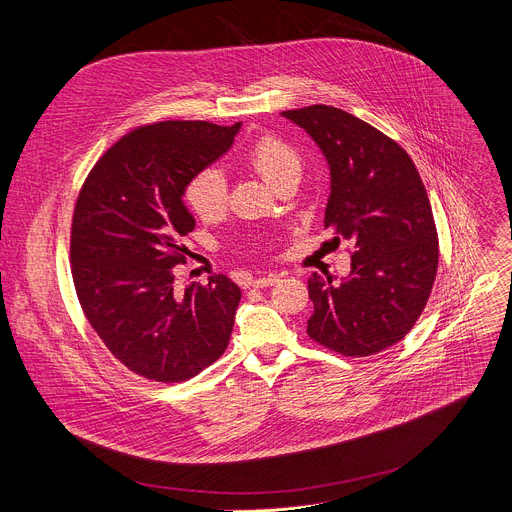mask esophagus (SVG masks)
<instances>
[{
  "instance_id": "esophagus-1",
  "label": "esophagus",
  "mask_w": 512,
  "mask_h": 512,
  "mask_svg": "<svg viewBox=\"0 0 512 512\" xmlns=\"http://www.w3.org/2000/svg\"><path fill=\"white\" fill-rule=\"evenodd\" d=\"M279 281V275L277 273H271V275H263V277H257L253 281L255 287H269V285H275Z\"/></svg>"
}]
</instances>
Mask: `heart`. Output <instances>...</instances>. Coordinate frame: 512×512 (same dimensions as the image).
<instances>
[{
    "instance_id": "1",
    "label": "heart",
    "mask_w": 512,
    "mask_h": 512,
    "mask_svg": "<svg viewBox=\"0 0 512 512\" xmlns=\"http://www.w3.org/2000/svg\"><path fill=\"white\" fill-rule=\"evenodd\" d=\"M245 158L251 164V168L273 188L287 176L300 174L302 168L300 156L294 150V145L273 133L257 137L251 143ZM184 200L200 218H204V221H212V218L221 216L229 204L227 180L223 170H218L214 166L198 170L186 182Z\"/></svg>"
}]
</instances>
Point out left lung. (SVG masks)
<instances>
[{
	"instance_id": "obj_1",
	"label": "left lung",
	"mask_w": 512,
	"mask_h": 512,
	"mask_svg": "<svg viewBox=\"0 0 512 512\" xmlns=\"http://www.w3.org/2000/svg\"><path fill=\"white\" fill-rule=\"evenodd\" d=\"M281 115L324 152L332 176L324 227L352 245L346 279H308V336L342 356L377 354L415 326L437 273L440 241L421 176L395 139L342 109Z\"/></svg>"
}]
</instances>
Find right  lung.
Instances as JSON below:
<instances>
[{
  "label": "right lung",
  "mask_w": 512,
  "mask_h": 512,
  "mask_svg": "<svg viewBox=\"0 0 512 512\" xmlns=\"http://www.w3.org/2000/svg\"><path fill=\"white\" fill-rule=\"evenodd\" d=\"M241 123L160 121L139 125L97 160L77 196L70 271L81 308L133 375L156 383L196 377L227 346L239 285L218 273L176 289L182 239L194 218L186 182L223 156Z\"/></svg>",
  "instance_id": "1"
}]
</instances>
